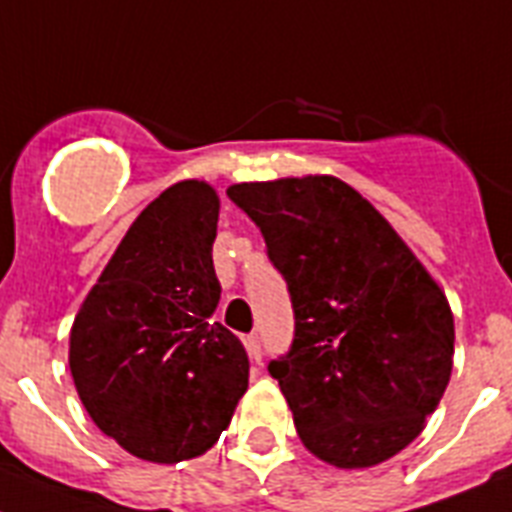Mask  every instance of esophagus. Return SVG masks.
I'll list each match as a JSON object with an SVG mask.
<instances>
[{"mask_svg": "<svg viewBox=\"0 0 512 512\" xmlns=\"http://www.w3.org/2000/svg\"><path fill=\"white\" fill-rule=\"evenodd\" d=\"M244 346H247L249 359H252L255 364H260V359H263V351H260V338L247 336V338H244Z\"/></svg>", "mask_w": 512, "mask_h": 512, "instance_id": "34e87169", "label": "esophagus"}]
</instances>
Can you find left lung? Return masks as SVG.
<instances>
[{
	"label": "left lung",
	"instance_id": "left-lung-1",
	"mask_svg": "<svg viewBox=\"0 0 512 512\" xmlns=\"http://www.w3.org/2000/svg\"><path fill=\"white\" fill-rule=\"evenodd\" d=\"M286 278L294 341L268 364L304 448L338 468L419 437L453 372V312L380 210L336 176L231 184Z\"/></svg>",
	"mask_w": 512,
	"mask_h": 512
}]
</instances>
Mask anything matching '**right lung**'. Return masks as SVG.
<instances>
[{
	"label": "right lung",
	"instance_id": "right-lung-1",
	"mask_svg": "<svg viewBox=\"0 0 512 512\" xmlns=\"http://www.w3.org/2000/svg\"><path fill=\"white\" fill-rule=\"evenodd\" d=\"M216 190L197 179L135 218L70 330V372L103 435L153 463L203 455L247 390L242 341L213 322Z\"/></svg>",
	"mask_w": 512,
	"mask_h": 512
}]
</instances>
